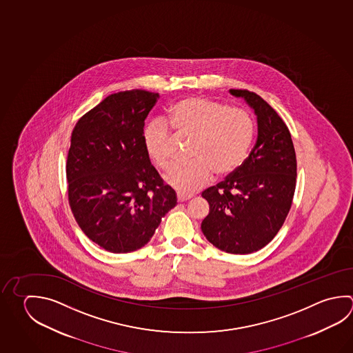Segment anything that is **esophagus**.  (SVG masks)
<instances>
[{
    "label": "esophagus",
    "mask_w": 353,
    "mask_h": 353,
    "mask_svg": "<svg viewBox=\"0 0 353 353\" xmlns=\"http://www.w3.org/2000/svg\"><path fill=\"white\" fill-rule=\"evenodd\" d=\"M176 198H178V201H179V203H183V201H186V200L190 199L192 196H190V195H184V194H180V192H178V194H176Z\"/></svg>",
    "instance_id": "34e87169"
}]
</instances>
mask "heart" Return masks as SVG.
<instances>
[{"label":"heart","instance_id":"heart-1","mask_svg":"<svg viewBox=\"0 0 353 353\" xmlns=\"http://www.w3.org/2000/svg\"><path fill=\"white\" fill-rule=\"evenodd\" d=\"M169 124L178 133L194 135V161L174 168L165 176L169 185L192 194L208 185L216 174L226 178L243 167L250 152L255 125L249 112L206 97H186L169 109ZM148 157L161 170L172 165V137L167 123L153 119L143 129Z\"/></svg>","mask_w":353,"mask_h":353}]
</instances>
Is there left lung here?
I'll return each instance as SVG.
<instances>
[{
  "label": "left lung",
  "mask_w": 353,
  "mask_h": 353,
  "mask_svg": "<svg viewBox=\"0 0 353 353\" xmlns=\"http://www.w3.org/2000/svg\"><path fill=\"white\" fill-rule=\"evenodd\" d=\"M244 98L257 119V139L243 167L203 192L210 212L201 223L209 243L229 254H251L275 237L288 216L296 188V154L286 124L256 93Z\"/></svg>",
  "instance_id": "8db88e82"
}]
</instances>
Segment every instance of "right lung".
I'll return each instance as SVG.
<instances>
[{
	"label": "right lung",
	"instance_id": "obj_1",
	"mask_svg": "<svg viewBox=\"0 0 353 353\" xmlns=\"http://www.w3.org/2000/svg\"><path fill=\"white\" fill-rule=\"evenodd\" d=\"M158 98L143 90L110 94L72 132L65 164L70 206L84 234L109 252L143 248L176 205L141 138Z\"/></svg>",
	"mask_w": 353,
	"mask_h": 353
}]
</instances>
